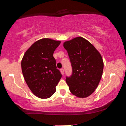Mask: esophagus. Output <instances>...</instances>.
<instances>
[{
  "label": "esophagus",
  "instance_id": "34e87169",
  "mask_svg": "<svg viewBox=\"0 0 126 126\" xmlns=\"http://www.w3.org/2000/svg\"><path fill=\"white\" fill-rule=\"evenodd\" d=\"M61 74H62V75H63L64 74V69H63V68H62V69H61Z\"/></svg>",
  "mask_w": 126,
  "mask_h": 126
}]
</instances>
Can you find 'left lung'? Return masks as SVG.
Instances as JSON below:
<instances>
[{"label": "left lung", "instance_id": "obj_1", "mask_svg": "<svg viewBox=\"0 0 126 126\" xmlns=\"http://www.w3.org/2000/svg\"><path fill=\"white\" fill-rule=\"evenodd\" d=\"M67 50L72 67V74L66 77L69 91L75 96L86 98L97 88L103 73L102 57L96 48L81 37L66 41Z\"/></svg>", "mask_w": 126, "mask_h": 126}]
</instances>
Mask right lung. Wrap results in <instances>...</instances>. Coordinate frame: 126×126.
<instances>
[{"instance_id":"add662e5","label":"right lung","mask_w":126,"mask_h":126,"mask_svg":"<svg viewBox=\"0 0 126 126\" xmlns=\"http://www.w3.org/2000/svg\"><path fill=\"white\" fill-rule=\"evenodd\" d=\"M60 43L59 40L43 38L34 43L23 55L21 62L23 77L31 91L40 98L52 96L62 77L53 57Z\"/></svg>"}]
</instances>
